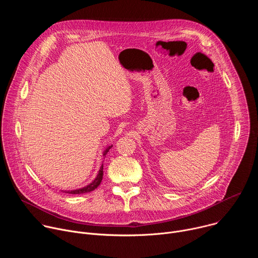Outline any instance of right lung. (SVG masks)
<instances>
[{"label":"right lung","instance_id":"obj_1","mask_svg":"<svg viewBox=\"0 0 258 258\" xmlns=\"http://www.w3.org/2000/svg\"><path fill=\"white\" fill-rule=\"evenodd\" d=\"M111 148H112V145L108 146L107 148L104 150V152H103V156H105V155L108 153V151H109L110 149H111ZM102 178H103V164H102V166L100 167L97 176L94 178V180H93L92 182L89 183V185H87V186H85V187H83V188H80V189L71 190V191H63V192L68 193V194H75V195H77V194H78V195H79V194H85V193L92 192V191H94L95 189H97V188L99 187V185H100L101 181H102Z\"/></svg>","mask_w":258,"mask_h":258}]
</instances>
